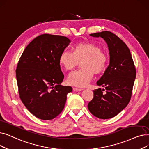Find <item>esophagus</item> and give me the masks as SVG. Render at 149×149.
<instances>
[{
	"label": "esophagus",
	"mask_w": 149,
	"mask_h": 149,
	"mask_svg": "<svg viewBox=\"0 0 149 149\" xmlns=\"http://www.w3.org/2000/svg\"><path fill=\"white\" fill-rule=\"evenodd\" d=\"M83 89H80V88H73V91L75 92H78V91H82Z\"/></svg>",
	"instance_id": "34e87169"
}]
</instances>
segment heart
Masks as SVG:
<instances>
[{"mask_svg": "<svg viewBox=\"0 0 149 149\" xmlns=\"http://www.w3.org/2000/svg\"><path fill=\"white\" fill-rule=\"evenodd\" d=\"M82 69L70 73L67 79L70 85L85 87L91 80L94 74L99 75L105 71L108 63V55L97 44L85 42L75 44L72 53L63 51L59 57L60 66L66 70H72L79 62Z\"/></svg>", "mask_w": 149, "mask_h": 149, "instance_id": "heart-1", "label": "heart"}]
</instances>
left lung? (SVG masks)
<instances>
[{
    "mask_svg": "<svg viewBox=\"0 0 149 149\" xmlns=\"http://www.w3.org/2000/svg\"><path fill=\"white\" fill-rule=\"evenodd\" d=\"M102 38L106 42L109 63L104 74L97 81L104 89L93 91L94 97L88 105L89 111L102 119L112 118L122 111L131 99L136 78V69L130 51L120 39L110 31L89 35ZM105 90V92L102 91Z\"/></svg>",
    "mask_w": 149,
    "mask_h": 149,
    "instance_id": "1",
    "label": "left lung"
}]
</instances>
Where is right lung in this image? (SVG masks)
<instances>
[{"mask_svg":"<svg viewBox=\"0 0 149 149\" xmlns=\"http://www.w3.org/2000/svg\"><path fill=\"white\" fill-rule=\"evenodd\" d=\"M70 40L65 36L44 34L25 47L17 63L19 97L28 110L42 120L58 116L65 105L70 86H62L64 75L59 57Z\"/></svg>","mask_w":149,"mask_h":149,"instance_id":"right-lung-1","label":"right lung"}]
</instances>
